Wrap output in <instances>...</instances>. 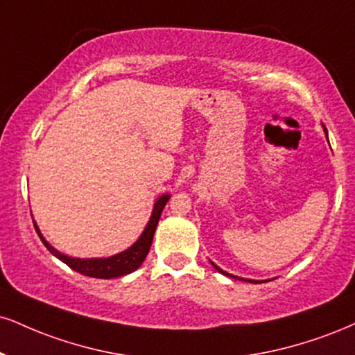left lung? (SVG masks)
<instances>
[{
	"mask_svg": "<svg viewBox=\"0 0 355 355\" xmlns=\"http://www.w3.org/2000/svg\"><path fill=\"white\" fill-rule=\"evenodd\" d=\"M324 130H326V129H324ZM326 135H327V132H326ZM211 264H213V266H215V270H216V271H220V272H221V275H225V276L234 277V279H241V281H250V283H263V281H253V279H245V277H238V276L228 275V272H226V271H223V270H221V268H218V266H216V264H215V263H211Z\"/></svg>",
	"mask_w": 355,
	"mask_h": 355,
	"instance_id": "1",
	"label": "left lung"
}]
</instances>
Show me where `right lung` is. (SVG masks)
<instances>
[{
	"mask_svg": "<svg viewBox=\"0 0 355 355\" xmlns=\"http://www.w3.org/2000/svg\"><path fill=\"white\" fill-rule=\"evenodd\" d=\"M170 195H162L159 200H157L155 205H153V211L150 220H148L147 226H145L144 233L140 234V238L137 240L134 245H132L129 250L122 251V253L109 256V258H71V256L59 253L58 250H54L53 246L49 245L48 241L44 240L37 225L34 223V228H36L37 234H40L41 241L44 243V246L53 253L55 258L61 259L62 263H66L71 270L80 272L84 276H91V277H99V279H110V277H119V276H125L129 272L135 271L140 264L144 263L145 256L148 254V250L152 246V240H153V233H155L157 225H159L162 210L165 208L166 202H168Z\"/></svg>",
	"mask_w": 355,
	"mask_h": 355,
	"instance_id": "add662e5",
	"label": "right lung"
}]
</instances>
